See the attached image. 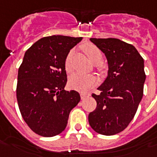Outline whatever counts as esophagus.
I'll list each match as a JSON object with an SVG mask.
<instances>
[{
  "label": "esophagus",
  "instance_id": "1",
  "mask_svg": "<svg viewBox=\"0 0 157 157\" xmlns=\"http://www.w3.org/2000/svg\"><path fill=\"white\" fill-rule=\"evenodd\" d=\"M80 94H81V98H86V97H89V96L90 95V94L86 93H86H81Z\"/></svg>",
  "mask_w": 157,
  "mask_h": 157
}]
</instances>
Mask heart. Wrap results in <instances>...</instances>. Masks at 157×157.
Returning a JSON list of instances; mask_svg holds the SVG:
<instances>
[{"instance_id": "obj_1", "label": "heart", "mask_w": 157, "mask_h": 157, "mask_svg": "<svg viewBox=\"0 0 157 157\" xmlns=\"http://www.w3.org/2000/svg\"><path fill=\"white\" fill-rule=\"evenodd\" d=\"M83 50L92 63L96 64V69L100 74H103L105 71L104 67L101 61L103 60V54L99 48L94 44H87L84 45ZM74 50H71L67 54L64 66L67 72H71L72 70V58L74 55ZM97 83V78L94 75H85L81 73H75L69 78V86L73 90L78 91H86L88 89L93 87Z\"/></svg>"}]
</instances>
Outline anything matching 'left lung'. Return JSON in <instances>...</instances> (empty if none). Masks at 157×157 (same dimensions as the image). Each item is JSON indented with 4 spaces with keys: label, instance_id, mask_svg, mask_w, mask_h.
Segmentation results:
<instances>
[{
    "label": "left lung",
    "instance_id": "obj_1",
    "mask_svg": "<svg viewBox=\"0 0 157 157\" xmlns=\"http://www.w3.org/2000/svg\"><path fill=\"white\" fill-rule=\"evenodd\" d=\"M105 54L108 76L92 94L97 107L89 114V123L95 132L114 135L123 131L136 113L144 95L146 79L144 59L134 45L116 38H90Z\"/></svg>",
    "mask_w": 157,
    "mask_h": 157
}]
</instances>
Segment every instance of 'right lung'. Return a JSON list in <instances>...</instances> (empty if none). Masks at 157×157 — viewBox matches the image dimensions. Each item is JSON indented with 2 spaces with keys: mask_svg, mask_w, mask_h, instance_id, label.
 <instances>
[{
  "mask_svg": "<svg viewBox=\"0 0 157 157\" xmlns=\"http://www.w3.org/2000/svg\"><path fill=\"white\" fill-rule=\"evenodd\" d=\"M82 37L51 36L26 51L18 72L17 101L24 121L34 133L53 137L63 131L69 113L81 100L78 92L66 91L64 62Z\"/></svg>",
  "mask_w": 157,
  "mask_h": 157,
  "instance_id": "right-lung-1",
  "label": "right lung"
}]
</instances>
